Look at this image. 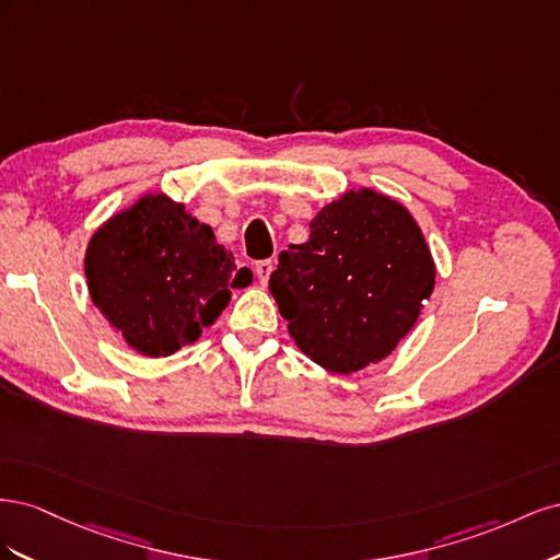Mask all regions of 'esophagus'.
<instances>
[{"instance_id":"esophagus-1","label":"esophagus","mask_w":560,"mask_h":560,"mask_svg":"<svg viewBox=\"0 0 560 560\" xmlns=\"http://www.w3.org/2000/svg\"><path fill=\"white\" fill-rule=\"evenodd\" d=\"M254 273H257L261 284H268V278H270V273H273V261H270V259L257 261V264H254Z\"/></svg>"}]
</instances>
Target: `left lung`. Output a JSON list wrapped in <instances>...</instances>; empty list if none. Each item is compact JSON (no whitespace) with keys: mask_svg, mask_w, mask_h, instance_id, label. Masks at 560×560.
<instances>
[{"mask_svg":"<svg viewBox=\"0 0 560 560\" xmlns=\"http://www.w3.org/2000/svg\"><path fill=\"white\" fill-rule=\"evenodd\" d=\"M436 266L413 214L374 189L346 191L280 252L270 294L299 350L334 374L378 364L420 317Z\"/></svg>","mask_w":560,"mask_h":560,"instance_id":"left-lung-1","label":"left lung"}]
</instances>
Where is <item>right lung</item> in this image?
Instances as JSON below:
<instances>
[{
    "label": "right lung",
    "mask_w": 560,
    "mask_h": 560,
    "mask_svg": "<svg viewBox=\"0 0 560 560\" xmlns=\"http://www.w3.org/2000/svg\"><path fill=\"white\" fill-rule=\"evenodd\" d=\"M86 284L97 311L144 358H167L196 343L252 282L212 226L165 194H144L112 214L86 247Z\"/></svg>",
    "instance_id": "add662e5"
}]
</instances>
